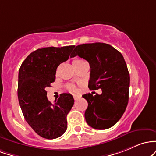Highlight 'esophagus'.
<instances>
[{"instance_id": "34e87169", "label": "esophagus", "mask_w": 156, "mask_h": 156, "mask_svg": "<svg viewBox=\"0 0 156 156\" xmlns=\"http://www.w3.org/2000/svg\"><path fill=\"white\" fill-rule=\"evenodd\" d=\"M73 99H74V100H76V99L81 98V97H80V96H79V95H73Z\"/></svg>"}]
</instances>
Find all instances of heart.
<instances>
[{
    "label": "heart",
    "mask_w": 156,
    "mask_h": 156,
    "mask_svg": "<svg viewBox=\"0 0 156 156\" xmlns=\"http://www.w3.org/2000/svg\"><path fill=\"white\" fill-rule=\"evenodd\" d=\"M80 61H82V60L81 59H75V60H73V62H80ZM68 88H69L70 90H71V91H74V90H76V87H75L74 85H68Z\"/></svg>",
    "instance_id": "b5f03b06"
}]
</instances>
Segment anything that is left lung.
Instances as JSON below:
<instances>
[{
    "label": "left lung",
    "mask_w": 156,
    "mask_h": 156,
    "mask_svg": "<svg viewBox=\"0 0 156 156\" xmlns=\"http://www.w3.org/2000/svg\"><path fill=\"white\" fill-rule=\"evenodd\" d=\"M77 55L90 65L89 89H101V94L83 95L88 104L86 122L97 130L110 128L120 119L128 104L130 74L125 59L116 48L103 43L79 45L71 57Z\"/></svg>",
    "instance_id": "8db88e82"
}]
</instances>
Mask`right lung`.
<instances>
[{
    "mask_svg": "<svg viewBox=\"0 0 156 156\" xmlns=\"http://www.w3.org/2000/svg\"><path fill=\"white\" fill-rule=\"evenodd\" d=\"M74 47L38 48L26 57L19 70L17 96L23 114L34 132L45 139H57L67 130L66 117L74 102L72 95L60 94L52 104L45 88L55 81L57 67L68 60Z\"/></svg>",
    "mask_w": 156,
    "mask_h": 156,
    "instance_id": "obj_1",
    "label": "right lung"
}]
</instances>
